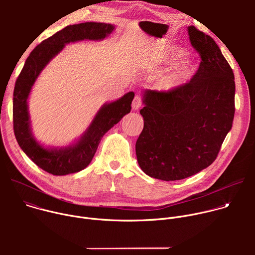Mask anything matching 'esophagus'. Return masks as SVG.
<instances>
[{"instance_id": "esophagus-1", "label": "esophagus", "mask_w": 255, "mask_h": 255, "mask_svg": "<svg viewBox=\"0 0 255 255\" xmlns=\"http://www.w3.org/2000/svg\"><path fill=\"white\" fill-rule=\"evenodd\" d=\"M141 106H142V100H141V97H140V96H138V95H136V96H135V98H134V100H133V103H132V108H133V110H134V111L139 110V109L141 108Z\"/></svg>"}]
</instances>
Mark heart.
<instances>
[{"label":"heart","mask_w":255,"mask_h":255,"mask_svg":"<svg viewBox=\"0 0 255 255\" xmlns=\"http://www.w3.org/2000/svg\"><path fill=\"white\" fill-rule=\"evenodd\" d=\"M186 52L174 47H166L156 52V60L161 64L175 63L161 82L164 91H171L188 83L197 71V63L191 57H184Z\"/></svg>","instance_id":"1"}]
</instances>
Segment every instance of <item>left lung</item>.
<instances>
[{"label":"left lung","mask_w":255,"mask_h":255,"mask_svg":"<svg viewBox=\"0 0 255 255\" xmlns=\"http://www.w3.org/2000/svg\"><path fill=\"white\" fill-rule=\"evenodd\" d=\"M201 63L192 80L174 90L143 93L144 127L136 141L141 169L161 180L192 176L216 159L232 128L234 74L211 36L188 27Z\"/></svg>","instance_id":"8db88e82"}]
</instances>
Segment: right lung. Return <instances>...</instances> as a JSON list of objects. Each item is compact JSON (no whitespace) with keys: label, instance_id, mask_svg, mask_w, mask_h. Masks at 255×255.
<instances>
[{"label":"right lung","instance_id":"1","mask_svg":"<svg viewBox=\"0 0 255 255\" xmlns=\"http://www.w3.org/2000/svg\"><path fill=\"white\" fill-rule=\"evenodd\" d=\"M115 29L114 25L86 22L69 25L36 46L16 81L13 98V123L17 142L25 154L43 170L53 175L79 172L92 161L102 137L131 111L134 93L102 106L89 128L74 144L65 147L45 148L34 138L28 112L31 89L46 64L65 44L81 40H102Z\"/></svg>","mask_w":255,"mask_h":255}]
</instances>
